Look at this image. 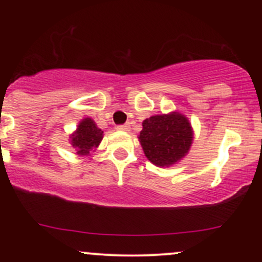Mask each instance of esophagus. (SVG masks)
I'll list each match as a JSON object with an SVG mask.
<instances>
[{
  "mask_svg": "<svg viewBox=\"0 0 262 262\" xmlns=\"http://www.w3.org/2000/svg\"><path fill=\"white\" fill-rule=\"evenodd\" d=\"M117 129H118V130L128 132L129 129H130V125H129V124H122V125H118V127H117Z\"/></svg>",
  "mask_w": 262,
  "mask_h": 262,
  "instance_id": "1",
  "label": "esophagus"
}]
</instances>
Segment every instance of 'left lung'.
<instances>
[{"label": "left lung", "mask_w": 262, "mask_h": 262, "mask_svg": "<svg viewBox=\"0 0 262 262\" xmlns=\"http://www.w3.org/2000/svg\"><path fill=\"white\" fill-rule=\"evenodd\" d=\"M192 139L187 118L176 112L145 119L139 135L144 154L158 166H169L181 160L188 152Z\"/></svg>", "instance_id": "8db88e82"}]
</instances>
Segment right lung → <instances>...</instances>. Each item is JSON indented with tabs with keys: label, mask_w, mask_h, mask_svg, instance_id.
<instances>
[{
	"label": "right lung",
	"mask_w": 262,
	"mask_h": 262,
	"mask_svg": "<svg viewBox=\"0 0 262 262\" xmlns=\"http://www.w3.org/2000/svg\"><path fill=\"white\" fill-rule=\"evenodd\" d=\"M103 138V130L96 125L91 118L83 119L79 124V128L71 135V143L77 149V154L87 155L93 149L97 148Z\"/></svg>",
	"instance_id": "right-lung-1"
}]
</instances>
